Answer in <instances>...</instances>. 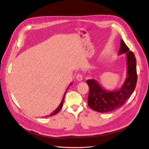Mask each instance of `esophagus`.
Returning a JSON list of instances; mask_svg holds the SVG:
<instances>
[{"instance_id":"esophagus-1","label":"esophagus","mask_w":149,"mask_h":149,"mask_svg":"<svg viewBox=\"0 0 149 149\" xmlns=\"http://www.w3.org/2000/svg\"><path fill=\"white\" fill-rule=\"evenodd\" d=\"M76 78H77V80L78 81H82V80H83V75H81V74L79 73V74H77V77H76Z\"/></svg>"}]
</instances>
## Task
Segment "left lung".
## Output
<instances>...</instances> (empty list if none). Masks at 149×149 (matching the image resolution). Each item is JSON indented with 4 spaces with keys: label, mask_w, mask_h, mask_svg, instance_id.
<instances>
[{
    "label": "left lung",
    "mask_w": 149,
    "mask_h": 149,
    "mask_svg": "<svg viewBox=\"0 0 149 149\" xmlns=\"http://www.w3.org/2000/svg\"><path fill=\"white\" fill-rule=\"evenodd\" d=\"M118 55L125 54L127 77L122 87L116 90L107 91L94 79L86 81L89 87L88 105L94 111L108 113L122 107L134 92L137 81L136 58L134 54L121 39Z\"/></svg>",
    "instance_id": "1"
}]
</instances>
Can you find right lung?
<instances>
[{"label": "right lung", "mask_w": 149, "mask_h": 149, "mask_svg": "<svg viewBox=\"0 0 149 149\" xmlns=\"http://www.w3.org/2000/svg\"><path fill=\"white\" fill-rule=\"evenodd\" d=\"M72 83H71L69 85V86L68 87H69L70 86V85H72ZM68 88L69 87H68L67 88H66V91H65V94H64V96H63V99H62V101H61V104H60V105H58V107L56 109V110L53 112V113H52L50 114L49 115H48V116H47L46 117H51V116H54V115H55V114H56L59 111L61 110V109L62 108V107H63V100H64V98H65V94H66V91H68Z\"/></svg>", "instance_id": "1"}]
</instances>
